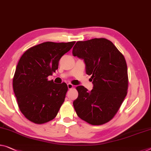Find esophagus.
<instances>
[{
    "mask_svg": "<svg viewBox=\"0 0 151 151\" xmlns=\"http://www.w3.org/2000/svg\"><path fill=\"white\" fill-rule=\"evenodd\" d=\"M68 89L70 90L73 87V85L71 84V83H68Z\"/></svg>",
    "mask_w": 151,
    "mask_h": 151,
    "instance_id": "34e87169",
    "label": "esophagus"
}]
</instances>
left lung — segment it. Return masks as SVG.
I'll return each mask as SVG.
<instances>
[{"instance_id":"1","label":"left lung","mask_w":151,"mask_h":151,"mask_svg":"<svg viewBox=\"0 0 151 151\" xmlns=\"http://www.w3.org/2000/svg\"><path fill=\"white\" fill-rule=\"evenodd\" d=\"M83 60L86 72L91 75L93 89L76 87L73 105L79 117L94 126L109 122L119 110L127 94L128 77L126 59L112 42L105 38L78 41L72 50Z\"/></svg>"}]
</instances>
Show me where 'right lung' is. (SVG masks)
<instances>
[{"instance_id":"right-lung-1","label":"right lung","mask_w":151,"mask_h":151,"mask_svg":"<svg viewBox=\"0 0 151 151\" xmlns=\"http://www.w3.org/2000/svg\"><path fill=\"white\" fill-rule=\"evenodd\" d=\"M76 42H46L25 51L15 69L13 88L19 108L27 119L45 124L56 117L65 98L66 83H55L48 76L58 69L59 61Z\"/></svg>"}]
</instances>
